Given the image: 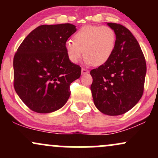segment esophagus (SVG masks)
<instances>
[{
  "instance_id": "1",
  "label": "esophagus",
  "mask_w": 158,
  "mask_h": 158,
  "mask_svg": "<svg viewBox=\"0 0 158 158\" xmlns=\"http://www.w3.org/2000/svg\"><path fill=\"white\" fill-rule=\"evenodd\" d=\"M88 70H86V69H85V68H82L81 69V74H82V75H84V74H86V73H88Z\"/></svg>"
}]
</instances>
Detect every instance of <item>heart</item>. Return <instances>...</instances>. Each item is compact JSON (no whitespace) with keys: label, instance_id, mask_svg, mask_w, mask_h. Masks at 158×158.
<instances>
[{"label":"heart","instance_id":"obj_1","mask_svg":"<svg viewBox=\"0 0 158 158\" xmlns=\"http://www.w3.org/2000/svg\"><path fill=\"white\" fill-rule=\"evenodd\" d=\"M73 40L65 42L64 48L70 61L78 63L83 56L87 64H103L109 59L116 44V33L108 26H85L79 29Z\"/></svg>","mask_w":158,"mask_h":158}]
</instances>
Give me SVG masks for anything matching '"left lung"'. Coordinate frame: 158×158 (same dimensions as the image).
Listing matches in <instances>:
<instances>
[{
    "instance_id": "left-lung-1",
    "label": "left lung",
    "mask_w": 158,
    "mask_h": 158,
    "mask_svg": "<svg viewBox=\"0 0 158 158\" xmlns=\"http://www.w3.org/2000/svg\"><path fill=\"white\" fill-rule=\"evenodd\" d=\"M116 33L114 51L108 61L90 72L95 106L102 114L117 116L136 106L144 90L146 64L135 36L126 27L107 23Z\"/></svg>"
}]
</instances>
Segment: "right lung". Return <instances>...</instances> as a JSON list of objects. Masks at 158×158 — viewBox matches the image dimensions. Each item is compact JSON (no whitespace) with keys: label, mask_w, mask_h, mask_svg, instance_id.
Here are the masks:
<instances>
[{"label":"right lung","mask_w":158,"mask_h":158,"mask_svg":"<svg viewBox=\"0 0 158 158\" xmlns=\"http://www.w3.org/2000/svg\"><path fill=\"white\" fill-rule=\"evenodd\" d=\"M76 31L70 23L41 25L18 49L13 59L14 88L33 111L51 113L68 100L70 85L81 76V68L70 61L64 48Z\"/></svg>","instance_id":"obj_1"}]
</instances>
